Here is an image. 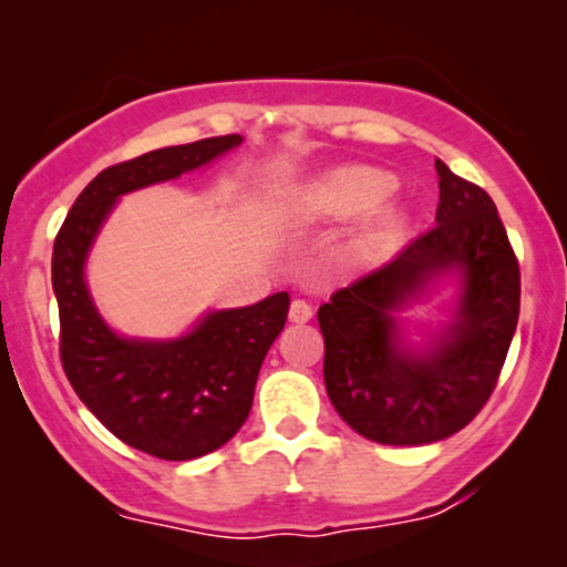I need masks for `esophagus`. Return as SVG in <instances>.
<instances>
[{
  "instance_id": "esophagus-1",
  "label": "esophagus",
  "mask_w": 567,
  "mask_h": 567,
  "mask_svg": "<svg viewBox=\"0 0 567 567\" xmlns=\"http://www.w3.org/2000/svg\"><path fill=\"white\" fill-rule=\"evenodd\" d=\"M311 315H315V309H311V303L301 301V298H296V301L290 303V322L303 324V322L311 320Z\"/></svg>"
}]
</instances>
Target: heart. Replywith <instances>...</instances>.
Returning a JSON list of instances; mask_svg holds the SVG:
<instances>
[{
    "instance_id": "heart-1",
    "label": "heart",
    "mask_w": 567,
    "mask_h": 567,
    "mask_svg": "<svg viewBox=\"0 0 567 567\" xmlns=\"http://www.w3.org/2000/svg\"><path fill=\"white\" fill-rule=\"evenodd\" d=\"M396 188L392 173L368 165H347L320 175L292 192L279 207V218L288 226H311L322 220H349L373 213L362 229H357L343 245L341 261L351 269L379 264L405 226V210L400 205H384Z\"/></svg>"
}]
</instances>
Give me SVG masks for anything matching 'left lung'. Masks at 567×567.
<instances>
[{"label": "left lung", "instance_id": "left-lung-1", "mask_svg": "<svg viewBox=\"0 0 567 567\" xmlns=\"http://www.w3.org/2000/svg\"><path fill=\"white\" fill-rule=\"evenodd\" d=\"M434 167L437 226L317 311L330 402L381 445H426L470 424L496 389L517 330L519 264L496 205L445 162ZM442 278L460 288L454 320L413 348L399 311Z\"/></svg>", "mask_w": 567, "mask_h": 567}]
</instances>
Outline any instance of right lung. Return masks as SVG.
<instances>
[{"label":"right lung","instance_id":"1","mask_svg":"<svg viewBox=\"0 0 567 567\" xmlns=\"http://www.w3.org/2000/svg\"><path fill=\"white\" fill-rule=\"evenodd\" d=\"M239 143L243 135H218L106 167L84 186L55 237L53 290L66 379L114 437L165 461L199 458L239 432L266 351L288 320L290 296L207 311L188 333L148 341L114 333L97 315L84 264L116 199L210 165Z\"/></svg>","mask_w":567,"mask_h":567}]
</instances>
